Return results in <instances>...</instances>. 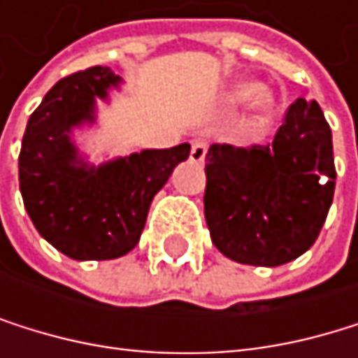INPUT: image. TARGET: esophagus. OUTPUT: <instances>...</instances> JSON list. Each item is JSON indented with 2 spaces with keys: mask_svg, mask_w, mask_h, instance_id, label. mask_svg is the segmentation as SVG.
<instances>
[{
  "mask_svg": "<svg viewBox=\"0 0 358 358\" xmlns=\"http://www.w3.org/2000/svg\"><path fill=\"white\" fill-rule=\"evenodd\" d=\"M206 159V143L203 141H193L191 143V161L201 163Z\"/></svg>",
  "mask_w": 358,
  "mask_h": 358,
  "instance_id": "esophagus-1",
  "label": "esophagus"
}]
</instances>
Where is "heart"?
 <instances>
[{
  "mask_svg": "<svg viewBox=\"0 0 358 358\" xmlns=\"http://www.w3.org/2000/svg\"><path fill=\"white\" fill-rule=\"evenodd\" d=\"M234 103H253L257 109L271 107V94L266 90H259L255 83H243L231 92Z\"/></svg>",
  "mask_w": 358,
  "mask_h": 358,
  "instance_id": "obj_1",
  "label": "heart"
}]
</instances>
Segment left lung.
<instances>
[{
  "label": "left lung",
  "mask_w": 358,
  "mask_h": 358,
  "mask_svg": "<svg viewBox=\"0 0 358 358\" xmlns=\"http://www.w3.org/2000/svg\"><path fill=\"white\" fill-rule=\"evenodd\" d=\"M203 215L234 262L281 266L318 238L335 193L331 127L320 105L296 99L271 143H213Z\"/></svg>",
  "instance_id": "1"
}]
</instances>
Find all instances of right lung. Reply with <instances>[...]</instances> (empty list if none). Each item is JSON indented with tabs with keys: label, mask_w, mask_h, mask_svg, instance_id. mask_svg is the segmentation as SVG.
Listing matches in <instances>:
<instances>
[{
	"label": "right lung",
	"mask_w": 358,
	"mask_h": 358,
	"mask_svg": "<svg viewBox=\"0 0 358 358\" xmlns=\"http://www.w3.org/2000/svg\"><path fill=\"white\" fill-rule=\"evenodd\" d=\"M120 77L92 66L59 79L29 115L19 155L25 210L40 236L73 259H113L129 253L145 225L152 197L191 145L143 150L99 169L77 165L68 141L73 127L92 120L94 99H105Z\"/></svg>",
	"instance_id": "1"
}]
</instances>
